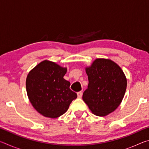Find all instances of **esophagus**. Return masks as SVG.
Wrapping results in <instances>:
<instances>
[{
    "label": "esophagus",
    "mask_w": 149,
    "mask_h": 149,
    "mask_svg": "<svg viewBox=\"0 0 149 149\" xmlns=\"http://www.w3.org/2000/svg\"><path fill=\"white\" fill-rule=\"evenodd\" d=\"M77 94V97L78 98H79V99H80V98L82 97V92L81 91L78 92Z\"/></svg>",
    "instance_id": "34e87169"
}]
</instances>
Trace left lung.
<instances>
[{
	"label": "left lung",
	"instance_id": "8db88e82",
	"mask_svg": "<svg viewBox=\"0 0 149 149\" xmlns=\"http://www.w3.org/2000/svg\"><path fill=\"white\" fill-rule=\"evenodd\" d=\"M85 71L89 84L83 94L84 101L98 116L114 112L122 102L127 87L122 68L110 59L97 58Z\"/></svg>",
	"mask_w": 149,
	"mask_h": 149
}]
</instances>
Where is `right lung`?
Listing matches in <instances>:
<instances>
[{
	"mask_svg": "<svg viewBox=\"0 0 149 149\" xmlns=\"http://www.w3.org/2000/svg\"><path fill=\"white\" fill-rule=\"evenodd\" d=\"M67 68L45 60L27 74V97L37 112L45 117L56 118L66 112L77 94L70 89V83L64 79Z\"/></svg>",
	"mask_w": 149,
	"mask_h": 149,
	"instance_id": "obj_1",
	"label": "right lung"
}]
</instances>
